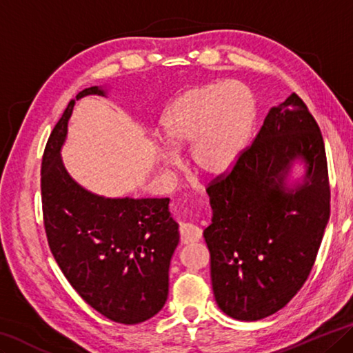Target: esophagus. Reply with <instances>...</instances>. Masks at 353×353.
I'll use <instances>...</instances> for the list:
<instances>
[{
    "instance_id": "1",
    "label": "esophagus",
    "mask_w": 353,
    "mask_h": 353,
    "mask_svg": "<svg viewBox=\"0 0 353 353\" xmlns=\"http://www.w3.org/2000/svg\"><path fill=\"white\" fill-rule=\"evenodd\" d=\"M179 232H181L182 243L199 242V239L203 237V231H201V228H198L196 225H192V223H181Z\"/></svg>"
}]
</instances>
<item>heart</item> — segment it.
Wrapping results in <instances>:
<instances>
[{
  "instance_id": "heart-1",
  "label": "heart",
  "mask_w": 353,
  "mask_h": 353,
  "mask_svg": "<svg viewBox=\"0 0 353 353\" xmlns=\"http://www.w3.org/2000/svg\"><path fill=\"white\" fill-rule=\"evenodd\" d=\"M256 116L254 94L245 83H207L190 89L168 111L161 141L171 152H181L190 144L193 170L201 176H220L247 146Z\"/></svg>"
}]
</instances>
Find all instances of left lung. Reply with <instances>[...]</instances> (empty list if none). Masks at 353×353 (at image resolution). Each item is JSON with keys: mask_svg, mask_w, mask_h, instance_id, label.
<instances>
[{"mask_svg": "<svg viewBox=\"0 0 353 353\" xmlns=\"http://www.w3.org/2000/svg\"><path fill=\"white\" fill-rule=\"evenodd\" d=\"M295 158L307 174L289 189ZM207 193L214 216L204 239L218 307L247 322L275 314L310 276L330 218L325 144L297 94L268 111L254 141Z\"/></svg>", "mask_w": 353, "mask_h": 353, "instance_id": "8db88e82", "label": "left lung"}]
</instances>
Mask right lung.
Masks as SVG:
<instances>
[{
    "instance_id": "1",
    "label": "right lung",
    "mask_w": 353,
    "mask_h": 353,
    "mask_svg": "<svg viewBox=\"0 0 353 353\" xmlns=\"http://www.w3.org/2000/svg\"><path fill=\"white\" fill-rule=\"evenodd\" d=\"M97 94V86L77 100ZM70 100L42 157L43 226L61 272L89 306L110 321L135 325L154 317L168 299L171 256L179 243L170 198H103L83 188L61 160Z\"/></svg>"
}]
</instances>
